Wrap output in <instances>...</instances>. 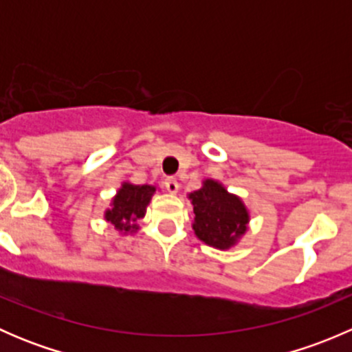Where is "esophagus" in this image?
<instances>
[{
    "label": "esophagus",
    "mask_w": 352,
    "mask_h": 352,
    "mask_svg": "<svg viewBox=\"0 0 352 352\" xmlns=\"http://www.w3.org/2000/svg\"><path fill=\"white\" fill-rule=\"evenodd\" d=\"M165 187H166V190H168L170 194H177V192H179V182H177V180L173 179V177H168V179L165 180Z\"/></svg>",
    "instance_id": "esophagus-1"
}]
</instances>
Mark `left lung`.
Segmentation results:
<instances>
[{"label": "left lung", "instance_id": "1", "mask_svg": "<svg viewBox=\"0 0 352 352\" xmlns=\"http://www.w3.org/2000/svg\"><path fill=\"white\" fill-rule=\"evenodd\" d=\"M187 197L192 204V230L201 242L228 250L247 233L250 221L247 206L218 180H202L201 189Z\"/></svg>", "mask_w": 352, "mask_h": 352}]
</instances>
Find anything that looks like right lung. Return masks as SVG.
<instances>
[{
    "instance_id": "right-lung-1",
    "label": "right lung",
    "mask_w": 352,
    "mask_h": 352,
    "mask_svg": "<svg viewBox=\"0 0 352 352\" xmlns=\"http://www.w3.org/2000/svg\"><path fill=\"white\" fill-rule=\"evenodd\" d=\"M156 192V187L144 184L136 186L131 182H122L120 189L112 197L110 208L105 211V221L112 223L116 230L122 235H133L140 230L138 219L146 212L148 204Z\"/></svg>"
}]
</instances>
